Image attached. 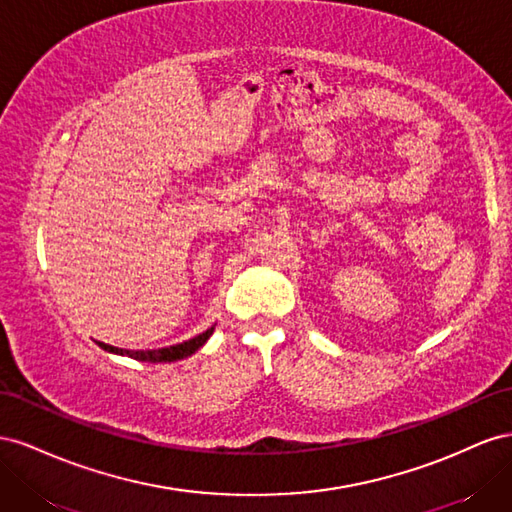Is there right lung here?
<instances>
[{
  "label": "right lung",
  "mask_w": 512,
  "mask_h": 512,
  "mask_svg": "<svg viewBox=\"0 0 512 512\" xmlns=\"http://www.w3.org/2000/svg\"><path fill=\"white\" fill-rule=\"evenodd\" d=\"M212 332H214V326L208 328L206 332L197 334L195 339H188L184 343L160 347V349H139V352H130V349H120V347H113V345H105V343H100V341H96V343L102 349H105V352L128 356V358H135V360H141V362H173V360H182L186 356L195 354L197 349L212 337Z\"/></svg>",
  "instance_id": "obj_1"
}]
</instances>
